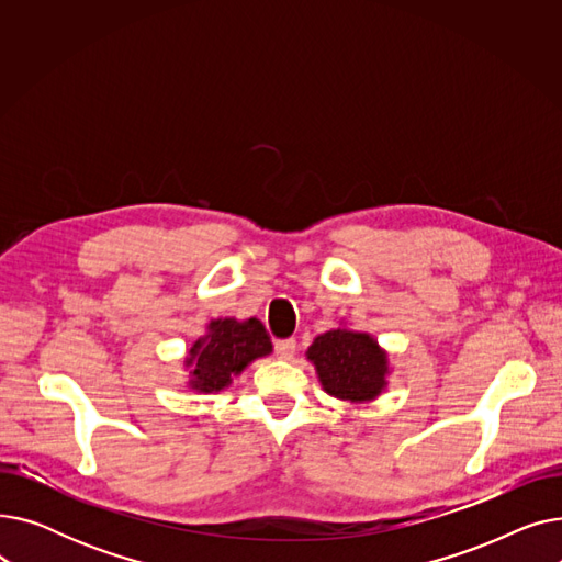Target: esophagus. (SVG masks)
<instances>
[{"label": "esophagus", "mask_w": 562, "mask_h": 562, "mask_svg": "<svg viewBox=\"0 0 562 562\" xmlns=\"http://www.w3.org/2000/svg\"><path fill=\"white\" fill-rule=\"evenodd\" d=\"M276 356L280 360H291L293 356H296V341H293V339L276 341Z\"/></svg>", "instance_id": "obj_1"}]
</instances>
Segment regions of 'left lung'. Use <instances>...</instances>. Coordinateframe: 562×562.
Returning <instances> with one entry per match:
<instances>
[{
  "label": "left lung",
  "mask_w": 562,
  "mask_h": 562,
  "mask_svg": "<svg viewBox=\"0 0 562 562\" xmlns=\"http://www.w3.org/2000/svg\"><path fill=\"white\" fill-rule=\"evenodd\" d=\"M305 356L323 392L339 401L369 403L387 387L390 356L369 333L333 328L318 335Z\"/></svg>",
  "instance_id": "obj_1"
}]
</instances>
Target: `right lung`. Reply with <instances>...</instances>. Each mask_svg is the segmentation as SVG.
Masks as SVG:
<instances>
[{"label":"right lung","instance_id":"right-lung-1","mask_svg":"<svg viewBox=\"0 0 562 562\" xmlns=\"http://www.w3.org/2000/svg\"><path fill=\"white\" fill-rule=\"evenodd\" d=\"M273 352L259 318H212L206 333L193 341L184 367L189 371V387L198 394H216L232 385V378Z\"/></svg>","mask_w":562,"mask_h":562}]
</instances>
